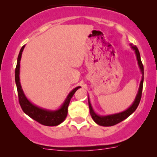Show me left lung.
I'll use <instances>...</instances> for the list:
<instances>
[{
	"label": "left lung",
	"mask_w": 157,
	"mask_h": 157,
	"mask_svg": "<svg viewBox=\"0 0 157 157\" xmlns=\"http://www.w3.org/2000/svg\"><path fill=\"white\" fill-rule=\"evenodd\" d=\"M131 48L135 52L136 57H137V64H138L139 67H140V71H141L142 74V77L141 80H140V86H139L138 92L137 93V96H136L135 99L133 102L132 105L129 107L128 109H126L124 112H119V113L113 114V115H97L96 112L93 110V107H92L91 103H90V99L88 97V103H89V107H90V115H91L92 118L93 119V121L98 124L99 125L101 126H105V127H109V126H113L115 124H118V123L121 122L123 120H124L125 118H127L128 116L131 115L134 111L136 110L138 106L139 103H140V99H141V95H142V90H143V83H144V66L143 64L141 62V60H140V52H139L138 48H137L136 45H131Z\"/></svg>",
	"instance_id": "left-lung-1"
}]
</instances>
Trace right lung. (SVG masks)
Instances as JSON below:
<instances>
[{"instance_id":"add662e5","label":"right lung","mask_w":157,"mask_h":157,"mask_svg":"<svg viewBox=\"0 0 157 157\" xmlns=\"http://www.w3.org/2000/svg\"><path fill=\"white\" fill-rule=\"evenodd\" d=\"M25 45L22 47L19 53L17 58V64L15 70V82L17 84V92H18L19 102L23 112L40 124L45 126H57L62 123L65 120L67 115V108L71 98L74 96L75 92L80 88V86H77L72 91L70 92L67 98L63 102L61 106L57 110H48L40 108L37 105L32 103L29 99L25 96L23 90L22 89L20 81V60L22 57V52L24 49Z\"/></svg>"}]
</instances>
